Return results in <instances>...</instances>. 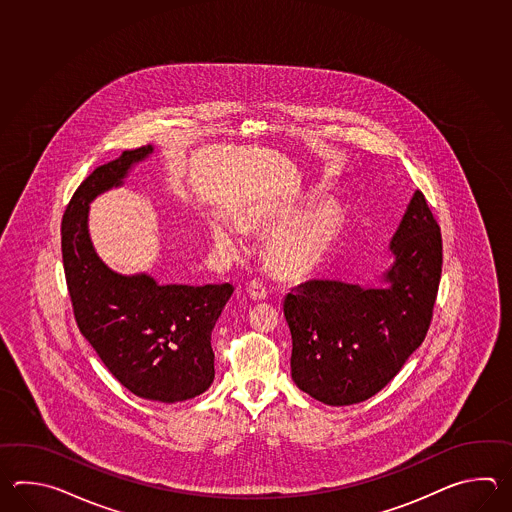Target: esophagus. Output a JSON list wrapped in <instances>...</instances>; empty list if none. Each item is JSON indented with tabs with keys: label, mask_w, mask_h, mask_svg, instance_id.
I'll list each match as a JSON object with an SVG mask.
<instances>
[{
	"label": "esophagus",
	"mask_w": 512,
	"mask_h": 512,
	"mask_svg": "<svg viewBox=\"0 0 512 512\" xmlns=\"http://www.w3.org/2000/svg\"><path fill=\"white\" fill-rule=\"evenodd\" d=\"M247 293L251 294L252 300H265L267 298V287L261 280H252L247 287Z\"/></svg>",
	"instance_id": "1"
}]
</instances>
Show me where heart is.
<instances>
[{"label":"heart","instance_id":"b5f03b06","mask_svg":"<svg viewBox=\"0 0 512 512\" xmlns=\"http://www.w3.org/2000/svg\"><path fill=\"white\" fill-rule=\"evenodd\" d=\"M318 201V194L305 196L300 203L272 210L258 221L269 225H281L267 241V254L272 267L287 276H304L315 271L326 260L333 243L337 240L342 216L331 203H322L310 209ZM310 210L306 211L304 208ZM306 212L303 213L301 210ZM303 214L300 215L299 212ZM299 216L296 217L295 214ZM295 216L293 219L292 216ZM212 236L221 249L236 251L241 245V229L232 221H218L212 227Z\"/></svg>","mask_w":512,"mask_h":512}]
</instances>
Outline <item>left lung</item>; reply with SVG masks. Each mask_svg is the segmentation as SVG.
I'll return each instance as SVG.
<instances>
[{"instance_id": "1", "label": "left lung", "mask_w": 512, "mask_h": 512, "mask_svg": "<svg viewBox=\"0 0 512 512\" xmlns=\"http://www.w3.org/2000/svg\"><path fill=\"white\" fill-rule=\"evenodd\" d=\"M384 287L311 280L285 296L291 375L302 392L348 406L381 392L423 344L443 267L441 229L421 190L390 243Z\"/></svg>"}]
</instances>
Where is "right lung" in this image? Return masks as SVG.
I'll use <instances>...</instances> for the list:
<instances>
[{
  "mask_svg": "<svg viewBox=\"0 0 512 512\" xmlns=\"http://www.w3.org/2000/svg\"><path fill=\"white\" fill-rule=\"evenodd\" d=\"M152 146L126 150L87 175L62 219V260L80 333L117 381L142 399L177 403L214 381L212 329L234 287L159 285L148 274L108 269L87 232L89 201L119 186Z\"/></svg>",
  "mask_w": 512,
  "mask_h": 512,
  "instance_id": "add662e5",
  "label": "right lung"
}]
</instances>
